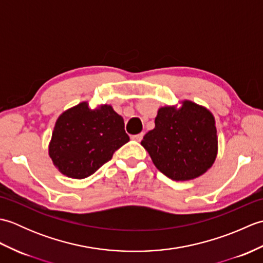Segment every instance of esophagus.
I'll use <instances>...</instances> for the list:
<instances>
[{"label": "esophagus", "instance_id": "obj_1", "mask_svg": "<svg viewBox=\"0 0 263 263\" xmlns=\"http://www.w3.org/2000/svg\"><path fill=\"white\" fill-rule=\"evenodd\" d=\"M143 138V133H139V135H136V136H132V139L133 140H136L138 142H140L142 140Z\"/></svg>", "mask_w": 263, "mask_h": 263}]
</instances>
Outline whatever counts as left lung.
Here are the masks:
<instances>
[{
    "label": "left lung",
    "instance_id": "1",
    "mask_svg": "<svg viewBox=\"0 0 263 263\" xmlns=\"http://www.w3.org/2000/svg\"><path fill=\"white\" fill-rule=\"evenodd\" d=\"M215 117L209 109L184 100L180 108L158 109L155 128L141 144L153 163L174 181H189L208 171L215 163L218 139Z\"/></svg>",
    "mask_w": 263,
    "mask_h": 263
}]
</instances>
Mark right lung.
<instances>
[{
    "label": "right lung",
    "mask_w": 263,
    "mask_h": 263,
    "mask_svg": "<svg viewBox=\"0 0 263 263\" xmlns=\"http://www.w3.org/2000/svg\"><path fill=\"white\" fill-rule=\"evenodd\" d=\"M128 140L124 120L110 105L91 109L82 102L59 116L48 155L62 174L81 180L110 160Z\"/></svg>",
    "instance_id": "add662e5"
}]
</instances>
